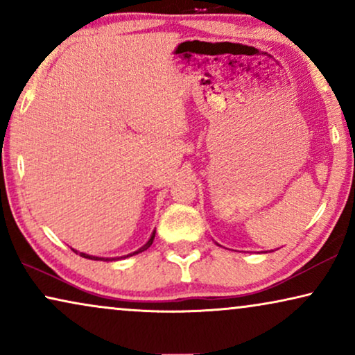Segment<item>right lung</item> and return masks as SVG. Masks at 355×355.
<instances>
[{
	"label": "right lung",
	"mask_w": 355,
	"mask_h": 355,
	"mask_svg": "<svg viewBox=\"0 0 355 355\" xmlns=\"http://www.w3.org/2000/svg\"><path fill=\"white\" fill-rule=\"evenodd\" d=\"M153 239H155V231L152 232V236H150V239L147 241V244L145 245H142L140 247L139 250H135V252H132V254H129V255H124V257H116V259H100V257H94V255H89V254H84V252H80V257H84V259H89V260H105V261H113V260H119V259H125V257H132V255H135V254H140V252H144V250H147L150 245L153 244ZM74 250V249H72ZM76 254H77V250H74Z\"/></svg>",
	"instance_id": "add662e5"
}]
</instances>
